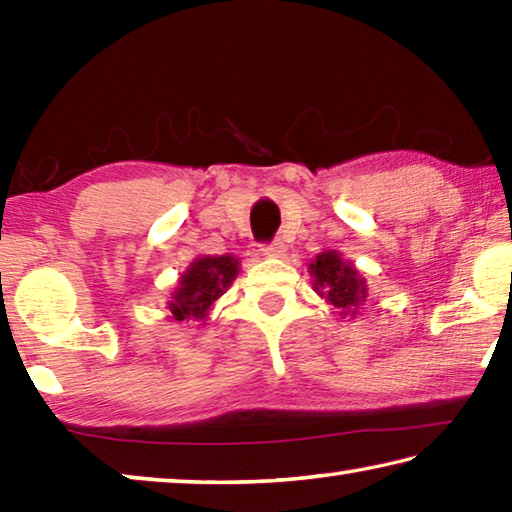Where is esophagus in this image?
<instances>
[{
	"mask_svg": "<svg viewBox=\"0 0 512 512\" xmlns=\"http://www.w3.org/2000/svg\"><path fill=\"white\" fill-rule=\"evenodd\" d=\"M262 253L266 257H284V255H287V246H284L282 241H273V244L262 246Z\"/></svg>",
	"mask_w": 512,
	"mask_h": 512,
	"instance_id": "1",
	"label": "esophagus"
}]
</instances>
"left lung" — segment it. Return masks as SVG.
<instances>
[{"mask_svg": "<svg viewBox=\"0 0 512 512\" xmlns=\"http://www.w3.org/2000/svg\"><path fill=\"white\" fill-rule=\"evenodd\" d=\"M309 273L314 277V291L320 298L332 302L341 309V316L357 314V307L368 296L366 280L359 275L357 268L345 262L336 250H325L309 264Z\"/></svg>", "mask_w": 512, "mask_h": 512, "instance_id": "1", "label": "left lung"}]
</instances>
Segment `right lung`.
I'll list each match as a JSON object with an SVG mask.
<instances>
[{"label": "right lung", "instance_id": "obj_1", "mask_svg": "<svg viewBox=\"0 0 512 512\" xmlns=\"http://www.w3.org/2000/svg\"><path fill=\"white\" fill-rule=\"evenodd\" d=\"M239 273V259L232 255L196 257L180 275L169 311L173 320H205L207 311L230 287Z\"/></svg>", "mask_w": 512, "mask_h": 512}]
</instances>
